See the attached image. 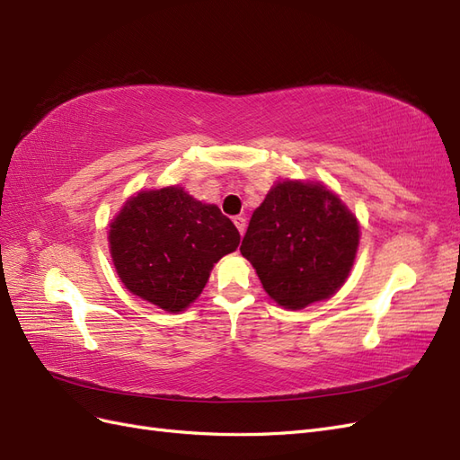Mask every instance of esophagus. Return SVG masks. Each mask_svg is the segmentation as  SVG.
<instances>
[{
  "mask_svg": "<svg viewBox=\"0 0 460 460\" xmlns=\"http://www.w3.org/2000/svg\"><path fill=\"white\" fill-rule=\"evenodd\" d=\"M234 225H235V228L240 230V234L243 235V232H245V218L243 217H235L234 218Z\"/></svg>",
  "mask_w": 460,
  "mask_h": 460,
  "instance_id": "1",
  "label": "esophagus"
}]
</instances>
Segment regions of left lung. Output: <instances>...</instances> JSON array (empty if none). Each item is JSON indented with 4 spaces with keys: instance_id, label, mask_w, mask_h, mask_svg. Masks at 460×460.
Instances as JSON below:
<instances>
[{
    "instance_id": "1",
    "label": "left lung",
    "mask_w": 460,
    "mask_h": 460,
    "mask_svg": "<svg viewBox=\"0 0 460 460\" xmlns=\"http://www.w3.org/2000/svg\"><path fill=\"white\" fill-rule=\"evenodd\" d=\"M358 247V222L318 182H278L249 220L240 252L264 291L299 311L343 286Z\"/></svg>"
}]
</instances>
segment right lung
Returning <instances> with one entry per match:
<instances>
[{
    "instance_id": "1",
    "label": "right lung",
    "mask_w": 460,
    "mask_h": 460,
    "mask_svg": "<svg viewBox=\"0 0 460 460\" xmlns=\"http://www.w3.org/2000/svg\"><path fill=\"white\" fill-rule=\"evenodd\" d=\"M240 232L217 205L180 186L136 193L111 222L117 274L134 296L180 313L203 291L215 262L235 252Z\"/></svg>"
}]
</instances>
